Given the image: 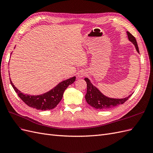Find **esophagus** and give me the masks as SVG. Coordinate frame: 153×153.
Wrapping results in <instances>:
<instances>
[{"label": "esophagus", "mask_w": 153, "mask_h": 153, "mask_svg": "<svg viewBox=\"0 0 153 153\" xmlns=\"http://www.w3.org/2000/svg\"><path fill=\"white\" fill-rule=\"evenodd\" d=\"M86 74V72L85 71H80L77 73V77L78 78H82Z\"/></svg>", "instance_id": "esophagus-1"}]
</instances>
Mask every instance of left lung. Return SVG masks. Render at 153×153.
Listing matches in <instances>:
<instances>
[{
    "mask_svg": "<svg viewBox=\"0 0 153 153\" xmlns=\"http://www.w3.org/2000/svg\"><path fill=\"white\" fill-rule=\"evenodd\" d=\"M129 40L134 45L138 53L139 54L138 47L136 39L131 34L127 31ZM85 81L87 84V91L85 95V99L91 106L98 110H108L124 104L131 96L130 94L128 97L123 99L110 98L104 95L97 87L93 85L88 78L85 77Z\"/></svg>",
    "mask_w": 153,
    "mask_h": 153,
    "instance_id": "obj_1",
    "label": "left lung"
}]
</instances>
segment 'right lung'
<instances>
[{
    "label": "right lung",
    "mask_w": 153,
    "mask_h": 153,
    "mask_svg": "<svg viewBox=\"0 0 153 153\" xmlns=\"http://www.w3.org/2000/svg\"><path fill=\"white\" fill-rule=\"evenodd\" d=\"M76 81V76L64 80L47 92L38 95L24 94L17 89L10 79V82L15 92L27 106L40 110H52L62 99L63 93L67 87Z\"/></svg>",
    "instance_id": "1"
}]
</instances>
